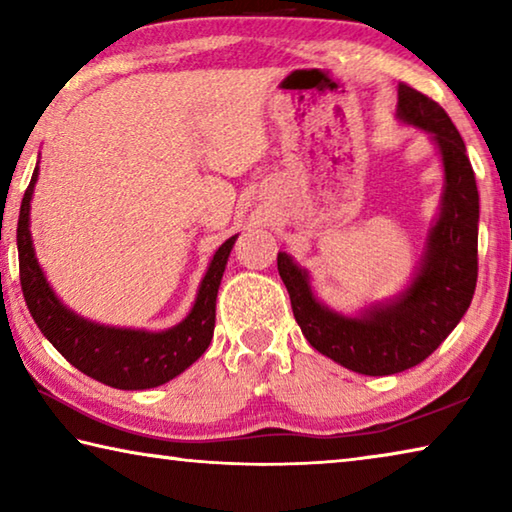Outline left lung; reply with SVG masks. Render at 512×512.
Masks as SVG:
<instances>
[{
  "instance_id": "obj_1",
  "label": "left lung",
  "mask_w": 512,
  "mask_h": 512,
  "mask_svg": "<svg viewBox=\"0 0 512 512\" xmlns=\"http://www.w3.org/2000/svg\"><path fill=\"white\" fill-rule=\"evenodd\" d=\"M395 117L422 128L443 162V194L409 284L393 298L343 314L320 302L307 268L277 253V271L305 339L359 375L384 377L418 366L461 323L476 287L479 192L465 142L436 101L400 83Z\"/></svg>"
}]
</instances>
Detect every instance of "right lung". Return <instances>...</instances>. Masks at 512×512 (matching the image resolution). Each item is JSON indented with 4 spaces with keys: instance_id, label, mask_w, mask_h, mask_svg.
<instances>
[{
    "instance_id": "add662e5",
    "label": "right lung",
    "mask_w": 512,
    "mask_h": 512,
    "mask_svg": "<svg viewBox=\"0 0 512 512\" xmlns=\"http://www.w3.org/2000/svg\"><path fill=\"white\" fill-rule=\"evenodd\" d=\"M38 183V164L24 192L17 221L20 282L40 332L83 375L119 391H146L178 377L207 350L214 334L216 293L239 235L225 239L210 259L198 284L189 314L160 332L94 323L63 305L40 268L31 239V198Z\"/></svg>"
}]
</instances>
